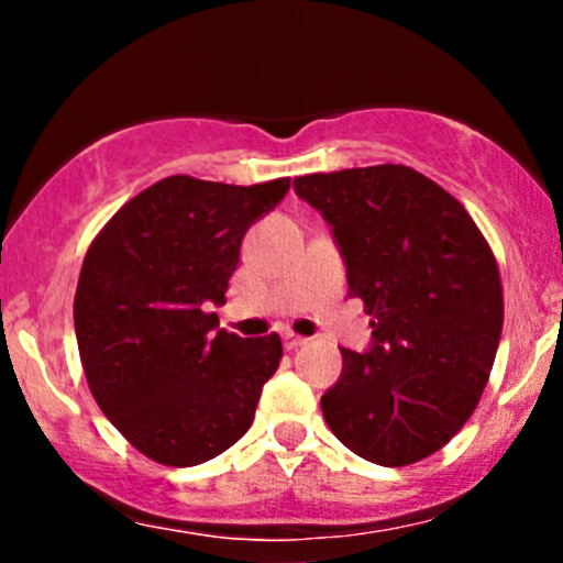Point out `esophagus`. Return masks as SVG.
I'll return each mask as SVG.
<instances>
[{
    "label": "esophagus",
    "instance_id": "1",
    "mask_svg": "<svg viewBox=\"0 0 563 563\" xmlns=\"http://www.w3.org/2000/svg\"><path fill=\"white\" fill-rule=\"evenodd\" d=\"M305 343H308V338H302V334H294V332L283 334V345H286V351L299 349V345H305Z\"/></svg>",
    "mask_w": 563,
    "mask_h": 563
}]
</instances>
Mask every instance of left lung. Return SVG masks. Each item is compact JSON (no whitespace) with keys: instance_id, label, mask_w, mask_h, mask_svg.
Masks as SVG:
<instances>
[{"instance_id":"1","label":"left lung","mask_w":563,"mask_h":563,"mask_svg":"<svg viewBox=\"0 0 563 563\" xmlns=\"http://www.w3.org/2000/svg\"><path fill=\"white\" fill-rule=\"evenodd\" d=\"M332 229L349 297L373 318L367 351L340 349L323 391L329 430L371 463H417L465 424L490 378L504 327L493 250L444 187L408 166L294 179Z\"/></svg>"}]
</instances>
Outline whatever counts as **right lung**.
Returning <instances> with one entry per match:
<instances>
[{
  "label": "right lung",
  "mask_w": 563,
  "mask_h": 563,
  "mask_svg": "<svg viewBox=\"0 0 563 563\" xmlns=\"http://www.w3.org/2000/svg\"><path fill=\"white\" fill-rule=\"evenodd\" d=\"M288 187L168 176L130 198L84 258L73 318L89 389L157 463H207L253 424L283 343L225 332L209 308L225 305L247 229Z\"/></svg>",
  "instance_id": "add662e5"
}]
</instances>
